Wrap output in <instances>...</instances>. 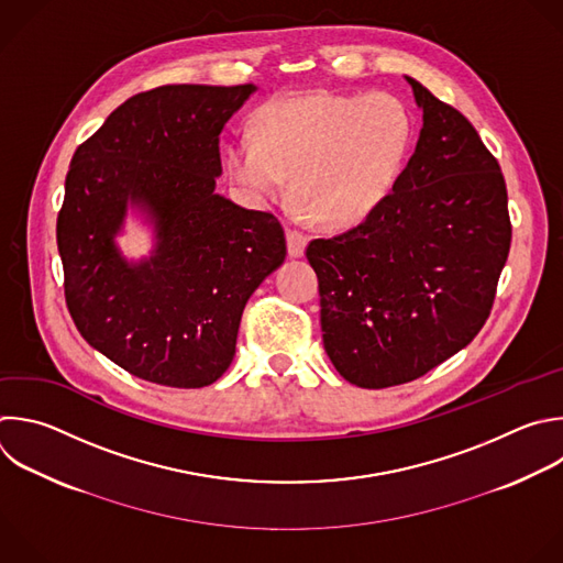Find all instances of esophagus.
Instances as JSON below:
<instances>
[{"mask_svg": "<svg viewBox=\"0 0 563 563\" xmlns=\"http://www.w3.org/2000/svg\"><path fill=\"white\" fill-rule=\"evenodd\" d=\"M307 247V236L296 232V230H287V250L291 258H300L305 254Z\"/></svg>", "mask_w": 563, "mask_h": 563, "instance_id": "34e87169", "label": "esophagus"}]
</instances>
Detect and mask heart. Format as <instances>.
<instances>
[{"instance_id": "heart-1", "label": "heart", "mask_w": 563, "mask_h": 563, "mask_svg": "<svg viewBox=\"0 0 563 563\" xmlns=\"http://www.w3.org/2000/svg\"><path fill=\"white\" fill-rule=\"evenodd\" d=\"M254 134L232 141L225 169L254 203L291 197L324 228H349L376 210L413 141L407 106L385 92L366 97L309 90L267 101Z\"/></svg>"}]
</instances>
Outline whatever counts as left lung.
Instances as JSON below:
<instances>
[{
    "label": "left lung",
    "instance_id": "1",
    "mask_svg": "<svg viewBox=\"0 0 563 563\" xmlns=\"http://www.w3.org/2000/svg\"><path fill=\"white\" fill-rule=\"evenodd\" d=\"M407 81L422 130L394 192L357 228L307 247L324 351L362 389L411 383L464 349L510 250L497 158L462 112Z\"/></svg>",
    "mask_w": 563,
    "mask_h": 563
}]
</instances>
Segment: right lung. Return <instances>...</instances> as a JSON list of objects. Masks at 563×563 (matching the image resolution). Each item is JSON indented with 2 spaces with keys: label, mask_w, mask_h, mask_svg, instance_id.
<instances>
[{
  "label": "right lung",
  "mask_w": 563,
  "mask_h": 563,
  "mask_svg": "<svg viewBox=\"0 0 563 563\" xmlns=\"http://www.w3.org/2000/svg\"><path fill=\"white\" fill-rule=\"evenodd\" d=\"M254 92L178 84L134 95L70 161L57 219L66 305L84 340L141 380L217 383L250 296L285 261L274 214L217 195L219 136ZM128 209L155 234L139 262L115 245Z\"/></svg>",
  "instance_id": "add662e5"
}]
</instances>
